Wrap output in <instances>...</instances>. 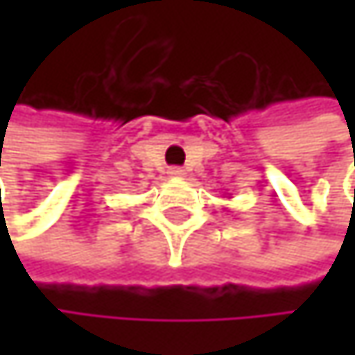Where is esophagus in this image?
I'll return each mask as SVG.
<instances>
[{
	"mask_svg": "<svg viewBox=\"0 0 355 355\" xmlns=\"http://www.w3.org/2000/svg\"><path fill=\"white\" fill-rule=\"evenodd\" d=\"M168 175H171V177H182V175H184V171H182V168H177V166H175V168H168Z\"/></svg>",
	"mask_w": 355,
	"mask_h": 355,
	"instance_id": "1",
	"label": "esophagus"
}]
</instances>
